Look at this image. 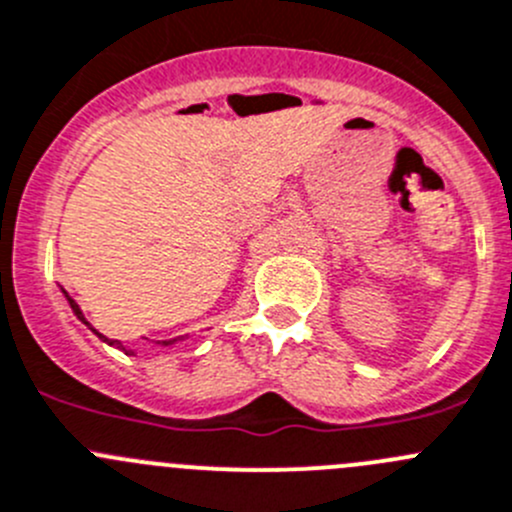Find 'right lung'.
Returning <instances> with one entry per match:
<instances>
[{
	"label": "right lung",
	"mask_w": 512,
	"mask_h": 512,
	"mask_svg": "<svg viewBox=\"0 0 512 512\" xmlns=\"http://www.w3.org/2000/svg\"><path fill=\"white\" fill-rule=\"evenodd\" d=\"M64 297H67V302H69V307H72V312H74V315H77L79 317V320H82L84 322V325H87L89 327V330H92L94 332V335H97L99 337V340H104V342H107V345H114V347H119V350H124V345H122V342H119V340H109V337H104L102 335V332H97V330H94V327L92 325H89V322L87 320H84V315H82V310H79V305H77V302H74L72 300V297H69L67 295V292H64ZM177 340H180V337H175V340H162L160 342V345H175V342ZM124 352H127V355H130V352L132 350H124Z\"/></svg>",
	"instance_id": "right-lung-1"
}]
</instances>
